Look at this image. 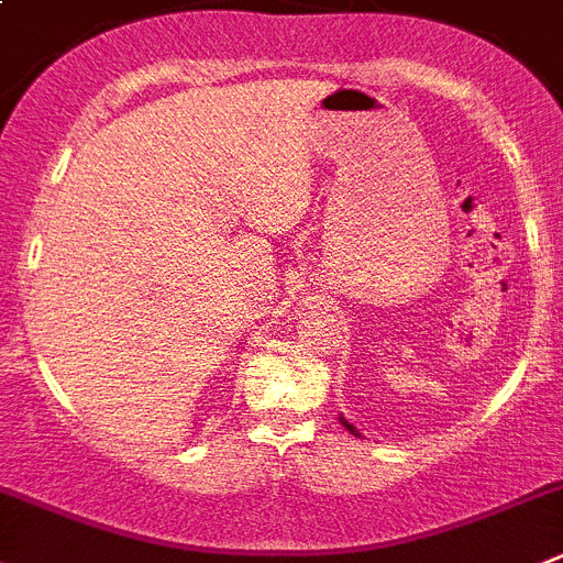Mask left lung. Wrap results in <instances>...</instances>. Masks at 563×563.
Returning <instances> with one entry per match:
<instances>
[{
  "instance_id": "obj_1",
  "label": "left lung",
  "mask_w": 563,
  "mask_h": 563,
  "mask_svg": "<svg viewBox=\"0 0 563 563\" xmlns=\"http://www.w3.org/2000/svg\"><path fill=\"white\" fill-rule=\"evenodd\" d=\"M340 424H343V427H345V430L352 432V435H360V432H357V427H354V424H349V421H345V419H343V416H340Z\"/></svg>"
}]
</instances>
